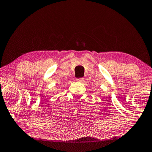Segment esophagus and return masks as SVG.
Returning <instances> with one entry per match:
<instances>
[{
	"mask_svg": "<svg viewBox=\"0 0 152 152\" xmlns=\"http://www.w3.org/2000/svg\"><path fill=\"white\" fill-rule=\"evenodd\" d=\"M83 80H84V78H77V81H78V82H80V83H81V82H83Z\"/></svg>",
	"mask_w": 152,
	"mask_h": 152,
	"instance_id": "esophagus-1",
	"label": "esophagus"
}]
</instances>
